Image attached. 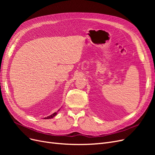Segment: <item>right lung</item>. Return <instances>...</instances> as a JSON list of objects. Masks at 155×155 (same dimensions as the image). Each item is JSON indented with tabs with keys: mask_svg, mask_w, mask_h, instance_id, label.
Listing matches in <instances>:
<instances>
[{
	"mask_svg": "<svg viewBox=\"0 0 155 155\" xmlns=\"http://www.w3.org/2000/svg\"><path fill=\"white\" fill-rule=\"evenodd\" d=\"M59 110H60V109L57 112H54V113H53L52 114H51V115H50V116H48L47 117H46V118H45L44 119H51V118H53L55 115H57L58 112V111H59Z\"/></svg>",
	"mask_w": 155,
	"mask_h": 155,
	"instance_id": "add662e5",
	"label": "right lung"
}]
</instances>
